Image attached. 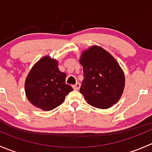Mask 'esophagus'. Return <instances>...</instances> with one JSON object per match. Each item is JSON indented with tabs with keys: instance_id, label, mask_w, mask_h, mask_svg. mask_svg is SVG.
<instances>
[{
	"instance_id": "34e87169",
	"label": "esophagus",
	"mask_w": 152,
	"mask_h": 152,
	"mask_svg": "<svg viewBox=\"0 0 152 152\" xmlns=\"http://www.w3.org/2000/svg\"><path fill=\"white\" fill-rule=\"evenodd\" d=\"M73 88L75 90H79V88H80V84H79V82H78V83H76V85H73Z\"/></svg>"
}]
</instances>
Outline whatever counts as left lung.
Here are the masks:
<instances>
[{
  "instance_id": "8db88e82",
  "label": "left lung",
  "mask_w": 152,
  "mask_h": 152,
  "mask_svg": "<svg viewBox=\"0 0 152 152\" xmlns=\"http://www.w3.org/2000/svg\"><path fill=\"white\" fill-rule=\"evenodd\" d=\"M79 62L84 79L80 93L87 103L99 109H108L117 103L125 87V75L116 59L98 45L86 49Z\"/></svg>"
}]
</instances>
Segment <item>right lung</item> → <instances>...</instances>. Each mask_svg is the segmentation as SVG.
<instances>
[{
  "instance_id": "1",
  "label": "right lung",
  "mask_w": 152,
  "mask_h": 152,
  "mask_svg": "<svg viewBox=\"0 0 152 152\" xmlns=\"http://www.w3.org/2000/svg\"><path fill=\"white\" fill-rule=\"evenodd\" d=\"M58 61L45 56L34 65L25 82L27 99L43 111H50L62 104L73 89L65 84L66 73L58 67Z\"/></svg>"
}]
</instances>
